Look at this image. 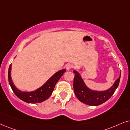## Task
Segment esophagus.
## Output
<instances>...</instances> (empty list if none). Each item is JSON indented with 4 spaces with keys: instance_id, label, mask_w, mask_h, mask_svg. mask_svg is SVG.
I'll return each instance as SVG.
<instances>
[{
    "instance_id": "1",
    "label": "esophagus",
    "mask_w": 130,
    "mask_h": 130,
    "mask_svg": "<svg viewBox=\"0 0 130 130\" xmlns=\"http://www.w3.org/2000/svg\"><path fill=\"white\" fill-rule=\"evenodd\" d=\"M65 67H66V69H67V70H71V69L72 68V66L71 64L68 63V64H67L66 66H65Z\"/></svg>"
}]
</instances>
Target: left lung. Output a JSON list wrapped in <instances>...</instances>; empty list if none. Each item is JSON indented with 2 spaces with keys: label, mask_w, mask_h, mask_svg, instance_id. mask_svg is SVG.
Wrapping results in <instances>:
<instances>
[{
  "label": "left lung",
  "mask_w": 130,
  "mask_h": 130,
  "mask_svg": "<svg viewBox=\"0 0 130 130\" xmlns=\"http://www.w3.org/2000/svg\"><path fill=\"white\" fill-rule=\"evenodd\" d=\"M73 72L75 74V77L74 78V90L75 96L79 101L90 106H98L109 99L117 89L121 78L120 73L118 78L115 80L109 89L106 90L98 91L88 87L80 74L77 71L74 70Z\"/></svg>",
  "instance_id": "obj_1"
}]
</instances>
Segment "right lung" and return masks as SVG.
Listing matches in <instances>:
<instances>
[{
	"instance_id": "obj_1",
	"label": "right lung",
	"mask_w": 130,
	"mask_h": 130,
	"mask_svg": "<svg viewBox=\"0 0 130 130\" xmlns=\"http://www.w3.org/2000/svg\"><path fill=\"white\" fill-rule=\"evenodd\" d=\"M11 69L12 64H11L9 67V83L15 94L22 101L28 103H41L44 100H47L52 94L56 83L63 75L64 72L66 71L65 69H63V70L56 72L43 85L35 90L32 91H24L17 89L16 86H15L14 83H13L11 77Z\"/></svg>"
}]
</instances>
